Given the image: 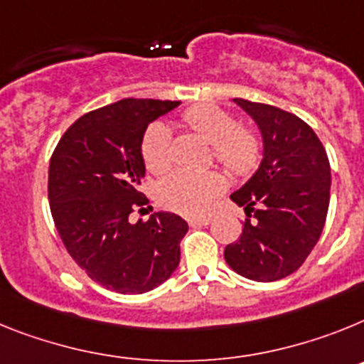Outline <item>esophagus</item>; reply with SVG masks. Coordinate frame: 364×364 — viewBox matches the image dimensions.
Wrapping results in <instances>:
<instances>
[{"label":"esophagus","instance_id":"34e87169","mask_svg":"<svg viewBox=\"0 0 364 364\" xmlns=\"http://www.w3.org/2000/svg\"><path fill=\"white\" fill-rule=\"evenodd\" d=\"M213 221L210 216H201V218H188V225L191 227H200V225H208Z\"/></svg>","mask_w":364,"mask_h":364}]
</instances>
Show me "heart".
Listing matches in <instances>:
<instances>
[{"label": "heart", "instance_id": "1", "mask_svg": "<svg viewBox=\"0 0 364 364\" xmlns=\"http://www.w3.org/2000/svg\"><path fill=\"white\" fill-rule=\"evenodd\" d=\"M192 132L203 137L214 151V159L235 176H245L258 164L262 151L260 137L255 129L238 126L232 113L220 106L203 104L183 113ZM143 159L154 173L166 172L172 164V132L164 122H156L143 139ZM223 188V179L216 172L176 170L159 183L157 196L164 207L185 214L205 213Z\"/></svg>", "mask_w": 364, "mask_h": 364}]
</instances>
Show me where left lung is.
Masks as SVG:
<instances>
[{
  "mask_svg": "<svg viewBox=\"0 0 364 364\" xmlns=\"http://www.w3.org/2000/svg\"><path fill=\"white\" fill-rule=\"evenodd\" d=\"M262 135V161L230 194L247 216L238 242L225 247L232 271L257 282L295 273L318 242L330 205L331 172L315 132L293 113L269 104L232 99Z\"/></svg>",
  "mask_w": 364,
  "mask_h": 364,
  "instance_id": "obj_1",
  "label": "left lung"
}]
</instances>
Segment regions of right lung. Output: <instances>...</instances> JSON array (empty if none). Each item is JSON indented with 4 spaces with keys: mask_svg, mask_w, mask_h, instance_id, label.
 <instances>
[{
    "mask_svg": "<svg viewBox=\"0 0 364 364\" xmlns=\"http://www.w3.org/2000/svg\"><path fill=\"white\" fill-rule=\"evenodd\" d=\"M181 102L122 99L86 113L62 135L49 164V203L56 230L87 277L112 291L146 293L179 265L188 225L173 213L132 223L146 166L148 124Z\"/></svg>",
    "mask_w": 364,
    "mask_h": 364,
    "instance_id": "obj_1",
    "label": "right lung"
}]
</instances>
